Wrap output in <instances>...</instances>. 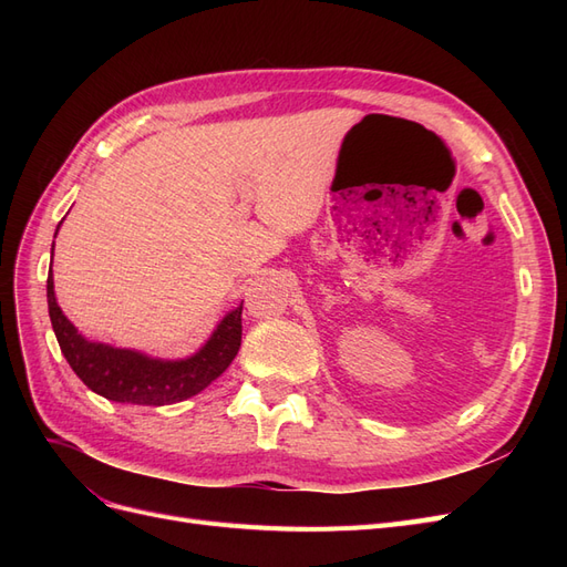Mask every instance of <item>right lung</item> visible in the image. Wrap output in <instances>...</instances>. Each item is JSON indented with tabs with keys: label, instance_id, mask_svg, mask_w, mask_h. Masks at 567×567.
Returning <instances> with one entry per match:
<instances>
[{
	"label": "right lung",
	"instance_id": "1",
	"mask_svg": "<svg viewBox=\"0 0 567 567\" xmlns=\"http://www.w3.org/2000/svg\"><path fill=\"white\" fill-rule=\"evenodd\" d=\"M51 257H54V246H51ZM47 302L51 326H54L59 348L68 364L84 385L111 402L163 406L194 398L227 371L241 348L244 302L217 323L210 340L196 354L177 359V362H165V359H153L142 352L120 350L82 338L61 312L51 271L47 277Z\"/></svg>",
	"mask_w": 567,
	"mask_h": 567
}]
</instances>
